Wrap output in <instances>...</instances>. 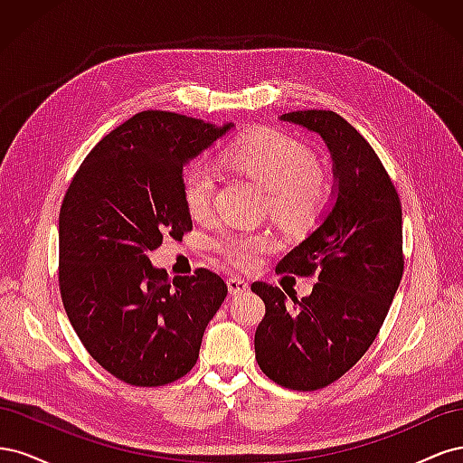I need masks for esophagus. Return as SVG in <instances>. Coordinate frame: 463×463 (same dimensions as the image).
Segmentation results:
<instances>
[{
    "label": "esophagus",
    "mask_w": 463,
    "mask_h": 463,
    "mask_svg": "<svg viewBox=\"0 0 463 463\" xmlns=\"http://www.w3.org/2000/svg\"><path fill=\"white\" fill-rule=\"evenodd\" d=\"M228 289L232 296H240V293H245L249 289V284L240 276H232V278H228Z\"/></svg>",
    "instance_id": "1"
}]
</instances>
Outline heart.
<instances>
[{"label": "heart", "instance_id": "heart-1", "mask_svg": "<svg viewBox=\"0 0 463 463\" xmlns=\"http://www.w3.org/2000/svg\"><path fill=\"white\" fill-rule=\"evenodd\" d=\"M220 162L260 184L270 214L288 226L315 222L328 203L330 177L315 164L313 150L282 131L260 129L235 138L222 150ZM218 177V170L208 160L185 167L181 193L193 218H204L213 210ZM213 245L223 260L249 270L255 269L272 241L264 233L223 232Z\"/></svg>", "mask_w": 463, "mask_h": 463}]
</instances>
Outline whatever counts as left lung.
<instances>
[{
	"label": "left lung",
	"instance_id": "1",
	"mask_svg": "<svg viewBox=\"0 0 463 463\" xmlns=\"http://www.w3.org/2000/svg\"><path fill=\"white\" fill-rule=\"evenodd\" d=\"M279 119L315 131L334 162L335 199L318 228L278 262V272L315 276L311 296L250 286L266 313L255 332L260 371L279 386L318 390L365 355L403 274L402 204L381 158L330 109L289 111Z\"/></svg>",
	"mask_w": 463,
	"mask_h": 463
}]
</instances>
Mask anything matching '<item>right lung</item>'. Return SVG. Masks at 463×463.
Here are the masks:
<instances>
[{
    "label": "right lung",
    "instance_id": "right-lung-1",
    "mask_svg": "<svg viewBox=\"0 0 463 463\" xmlns=\"http://www.w3.org/2000/svg\"><path fill=\"white\" fill-rule=\"evenodd\" d=\"M213 123L148 109L98 143L60 210V291L79 340L131 386H164L199 359L204 328L228 296L208 269L174 282L148 250L193 228L184 165L226 135Z\"/></svg>",
    "mask_w": 463,
    "mask_h": 463
}]
</instances>
